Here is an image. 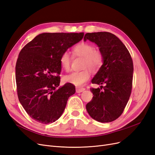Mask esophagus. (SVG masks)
Returning a JSON list of instances; mask_svg holds the SVG:
<instances>
[{"mask_svg": "<svg viewBox=\"0 0 155 155\" xmlns=\"http://www.w3.org/2000/svg\"><path fill=\"white\" fill-rule=\"evenodd\" d=\"M85 90V88L83 87H76V92L77 93H80V92H83Z\"/></svg>", "mask_w": 155, "mask_h": 155, "instance_id": "obj_1", "label": "esophagus"}]
</instances>
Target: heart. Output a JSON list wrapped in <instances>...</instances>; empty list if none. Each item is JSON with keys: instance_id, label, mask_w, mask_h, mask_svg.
<instances>
[{"instance_id": "1", "label": "heart", "mask_w": 155, "mask_h": 155, "mask_svg": "<svg viewBox=\"0 0 155 155\" xmlns=\"http://www.w3.org/2000/svg\"><path fill=\"white\" fill-rule=\"evenodd\" d=\"M72 51L75 55L83 58L82 68L80 71L72 72L64 77V81L74 84L76 86H81L91 78L90 69L94 72L97 71L104 63V55L99 50L94 49L90 43L82 42L74 46ZM60 65L65 70H69L71 65V58L68 51H64L59 58Z\"/></svg>"}]
</instances>
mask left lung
I'll return each mask as SVG.
<instances>
[{
    "label": "left lung",
    "instance_id": "left-lung-1",
    "mask_svg": "<svg viewBox=\"0 0 155 155\" xmlns=\"http://www.w3.org/2000/svg\"><path fill=\"white\" fill-rule=\"evenodd\" d=\"M87 39L99 46L104 55V64L92 83L105 86L90 88L94 96L86 109L95 120L110 122L123 113L129 100L133 87V59L122 42L111 33H87L84 41Z\"/></svg>",
    "mask_w": 155,
    "mask_h": 155
}]
</instances>
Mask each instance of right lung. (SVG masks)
Here are the masks:
<instances>
[{
  "label": "right lung",
  "instance_id": "1",
  "mask_svg": "<svg viewBox=\"0 0 155 155\" xmlns=\"http://www.w3.org/2000/svg\"><path fill=\"white\" fill-rule=\"evenodd\" d=\"M84 33H43L21 50L15 66L18 100L37 122L48 124L60 118L68 99L76 92L72 83L59 87L60 56L80 41Z\"/></svg>",
  "mask_w": 155,
  "mask_h": 155
}]
</instances>
